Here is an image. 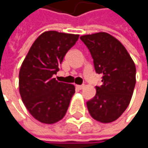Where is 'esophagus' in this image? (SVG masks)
Segmentation results:
<instances>
[{
	"mask_svg": "<svg viewBox=\"0 0 148 148\" xmlns=\"http://www.w3.org/2000/svg\"><path fill=\"white\" fill-rule=\"evenodd\" d=\"M76 87L79 89V90H82L84 88V85H76Z\"/></svg>",
	"mask_w": 148,
	"mask_h": 148,
	"instance_id": "1",
	"label": "esophagus"
}]
</instances>
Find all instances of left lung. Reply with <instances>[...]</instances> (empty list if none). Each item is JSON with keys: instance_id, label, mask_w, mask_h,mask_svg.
<instances>
[{"instance_id": "left-lung-1", "label": "left lung", "mask_w": 148, "mask_h": 148, "mask_svg": "<svg viewBox=\"0 0 148 148\" xmlns=\"http://www.w3.org/2000/svg\"><path fill=\"white\" fill-rule=\"evenodd\" d=\"M90 50L96 72L103 84L87 102L90 114L102 123L114 122L128 107L136 84L134 61L122 42L113 35L99 32L81 36Z\"/></svg>"}]
</instances>
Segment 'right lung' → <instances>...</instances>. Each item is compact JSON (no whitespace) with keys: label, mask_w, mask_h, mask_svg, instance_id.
<instances>
[{"label":"right lung","mask_w":148,"mask_h":148,"mask_svg":"<svg viewBox=\"0 0 148 148\" xmlns=\"http://www.w3.org/2000/svg\"><path fill=\"white\" fill-rule=\"evenodd\" d=\"M79 34L46 31L34 41L19 71V93L26 109L40 123L53 124L66 115L75 92L73 84L53 75Z\"/></svg>","instance_id":"obj_1"}]
</instances>
